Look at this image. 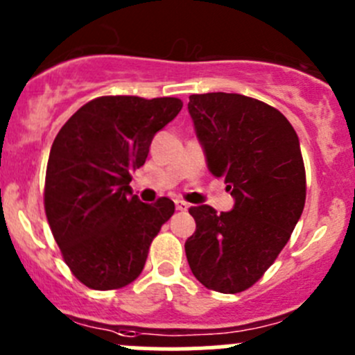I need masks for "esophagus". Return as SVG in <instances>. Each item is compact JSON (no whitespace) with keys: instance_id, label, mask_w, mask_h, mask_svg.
Masks as SVG:
<instances>
[{"instance_id":"esophagus-1","label":"esophagus","mask_w":355,"mask_h":355,"mask_svg":"<svg viewBox=\"0 0 355 355\" xmlns=\"http://www.w3.org/2000/svg\"><path fill=\"white\" fill-rule=\"evenodd\" d=\"M175 207H177V211H187L189 209V204L185 202V200H175Z\"/></svg>"}]
</instances>
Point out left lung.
<instances>
[{"label": "left lung", "mask_w": 355, "mask_h": 355, "mask_svg": "<svg viewBox=\"0 0 355 355\" xmlns=\"http://www.w3.org/2000/svg\"><path fill=\"white\" fill-rule=\"evenodd\" d=\"M189 113L207 168L235 199L227 213L207 204L189 209L196 220L185 242L189 266L206 288L244 292L275 263L302 214L299 137L277 108L242 94H192Z\"/></svg>", "instance_id": "left-lung-1"}]
</instances>
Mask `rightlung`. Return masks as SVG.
Listing matches in <instances>:
<instances>
[{
	"instance_id": "right-lung-1",
	"label": "right lung",
	"mask_w": 355,
	"mask_h": 355,
	"mask_svg": "<svg viewBox=\"0 0 355 355\" xmlns=\"http://www.w3.org/2000/svg\"><path fill=\"white\" fill-rule=\"evenodd\" d=\"M178 98L103 96L75 111L49 153L44 209L67 266L80 284L114 290L144 270L149 245L173 200L132 194L157 130L180 113Z\"/></svg>"
}]
</instances>
